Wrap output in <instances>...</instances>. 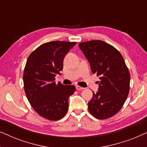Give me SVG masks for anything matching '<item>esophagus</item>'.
I'll return each instance as SVG.
<instances>
[{
    "mask_svg": "<svg viewBox=\"0 0 147 147\" xmlns=\"http://www.w3.org/2000/svg\"><path fill=\"white\" fill-rule=\"evenodd\" d=\"M76 90H84V88L80 87V86H76Z\"/></svg>",
    "mask_w": 147,
    "mask_h": 147,
    "instance_id": "esophagus-1",
    "label": "esophagus"
}]
</instances>
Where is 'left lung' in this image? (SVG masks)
<instances>
[{
  "instance_id": "1",
  "label": "left lung",
  "mask_w": 147,
  "mask_h": 147,
  "mask_svg": "<svg viewBox=\"0 0 147 147\" xmlns=\"http://www.w3.org/2000/svg\"><path fill=\"white\" fill-rule=\"evenodd\" d=\"M92 72L99 76L98 91L88 102L90 113L98 119H106L123 106L130 90V74L125 61L116 48L100 40L79 44Z\"/></svg>"
}]
</instances>
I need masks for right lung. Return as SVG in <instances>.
<instances>
[{
  "label": "right lung",
  "instance_id": "obj_1",
  "mask_svg": "<svg viewBox=\"0 0 147 147\" xmlns=\"http://www.w3.org/2000/svg\"><path fill=\"white\" fill-rule=\"evenodd\" d=\"M76 42L51 41L30 54L23 73L25 94L32 108L42 117L58 120L68 110V98L76 91L74 85L55 84L63 69V61Z\"/></svg>",
  "mask_w": 147,
  "mask_h": 147
}]
</instances>
